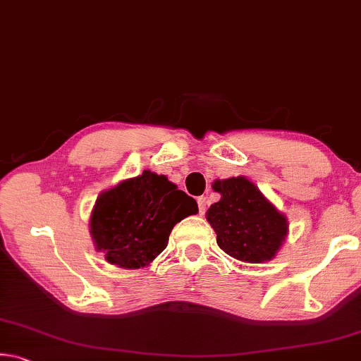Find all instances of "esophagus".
<instances>
[{"instance_id": "34e87169", "label": "esophagus", "mask_w": 361, "mask_h": 361, "mask_svg": "<svg viewBox=\"0 0 361 361\" xmlns=\"http://www.w3.org/2000/svg\"><path fill=\"white\" fill-rule=\"evenodd\" d=\"M197 204H199V213H200V215H204L205 210H207V200H205V197H199L197 199Z\"/></svg>"}]
</instances>
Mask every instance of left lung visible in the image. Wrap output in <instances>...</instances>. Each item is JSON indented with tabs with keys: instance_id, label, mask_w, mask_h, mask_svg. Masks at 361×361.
Listing matches in <instances>:
<instances>
[{
	"instance_id": "left-lung-1",
	"label": "left lung",
	"mask_w": 361,
	"mask_h": 361,
	"mask_svg": "<svg viewBox=\"0 0 361 361\" xmlns=\"http://www.w3.org/2000/svg\"><path fill=\"white\" fill-rule=\"evenodd\" d=\"M221 195L207 212V221L216 232L223 252L243 262H266L276 258L288 235V219L245 176L213 181Z\"/></svg>"
}]
</instances>
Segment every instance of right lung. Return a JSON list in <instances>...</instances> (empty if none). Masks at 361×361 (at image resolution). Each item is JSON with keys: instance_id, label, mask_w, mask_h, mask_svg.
I'll list each match as a JSON object with an SVG mask.
<instances>
[{"instance_id": "add662e5", "label": "right lung", "mask_w": 361, "mask_h": 361, "mask_svg": "<svg viewBox=\"0 0 361 361\" xmlns=\"http://www.w3.org/2000/svg\"><path fill=\"white\" fill-rule=\"evenodd\" d=\"M197 212V202L166 175L145 170L100 192L90 213V235L109 264L140 269L166 250L176 223Z\"/></svg>"}]
</instances>
